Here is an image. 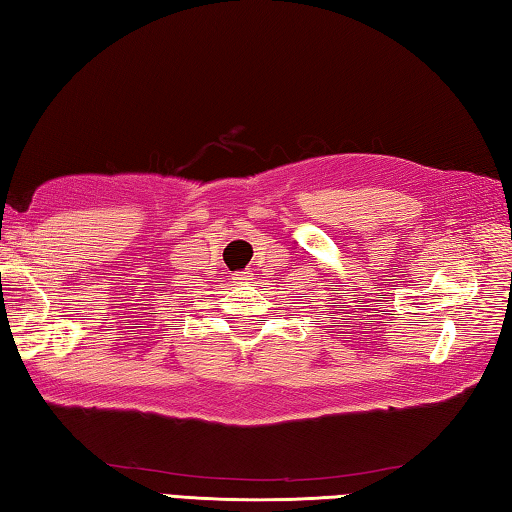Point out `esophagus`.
<instances>
[{
  "instance_id": "esophagus-1",
  "label": "esophagus",
  "mask_w": 512,
  "mask_h": 512,
  "mask_svg": "<svg viewBox=\"0 0 512 512\" xmlns=\"http://www.w3.org/2000/svg\"><path fill=\"white\" fill-rule=\"evenodd\" d=\"M232 280H235L237 284H250L255 280V275L250 273V271H244V273H237L235 277H232Z\"/></svg>"
}]
</instances>
